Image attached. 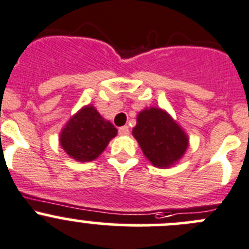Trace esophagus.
<instances>
[{
  "instance_id": "34e87169",
  "label": "esophagus",
  "mask_w": 249,
  "mask_h": 249,
  "mask_svg": "<svg viewBox=\"0 0 249 249\" xmlns=\"http://www.w3.org/2000/svg\"><path fill=\"white\" fill-rule=\"evenodd\" d=\"M130 134V130H129V126H122L119 127V135H122V136H125V135H129Z\"/></svg>"
}]
</instances>
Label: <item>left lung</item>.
Returning a JSON list of instances; mask_svg holds the SVG:
<instances>
[{"instance_id":"1","label":"left lung","mask_w":249,"mask_h":249,"mask_svg":"<svg viewBox=\"0 0 249 249\" xmlns=\"http://www.w3.org/2000/svg\"><path fill=\"white\" fill-rule=\"evenodd\" d=\"M132 135L147 159L159 168L173 165L189 146V139L182 129L158 108L144 109L137 115Z\"/></svg>"}]
</instances>
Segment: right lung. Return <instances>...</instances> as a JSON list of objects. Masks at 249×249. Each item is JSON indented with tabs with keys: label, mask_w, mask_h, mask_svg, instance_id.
<instances>
[{
	"label": "right lung",
	"mask_w": 249,
	"mask_h": 249,
	"mask_svg": "<svg viewBox=\"0 0 249 249\" xmlns=\"http://www.w3.org/2000/svg\"><path fill=\"white\" fill-rule=\"evenodd\" d=\"M118 130L92 107L83 108L74 115L60 134V146L79 161H91L108 146Z\"/></svg>",
	"instance_id": "right-lung-1"
}]
</instances>
